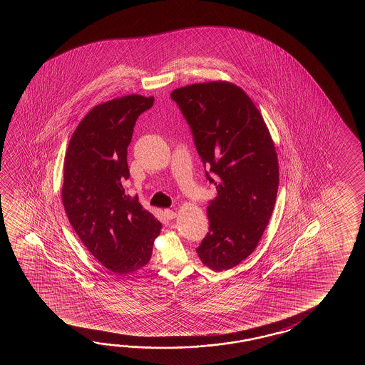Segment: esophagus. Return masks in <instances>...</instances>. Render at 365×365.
<instances>
[{"instance_id":"34e87169","label":"esophagus","mask_w":365,"mask_h":365,"mask_svg":"<svg viewBox=\"0 0 365 365\" xmlns=\"http://www.w3.org/2000/svg\"><path fill=\"white\" fill-rule=\"evenodd\" d=\"M164 214H165V217H167V219H175L176 217V211H173V210L171 209H167L164 210Z\"/></svg>"}]
</instances>
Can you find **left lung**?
<instances>
[{"label": "left lung", "mask_w": 365, "mask_h": 365, "mask_svg": "<svg viewBox=\"0 0 365 365\" xmlns=\"http://www.w3.org/2000/svg\"><path fill=\"white\" fill-rule=\"evenodd\" d=\"M171 96L217 186L207 207L209 232L197 253L214 272L232 269L253 253L272 217L279 185L272 134L253 101L231 82L184 86Z\"/></svg>", "instance_id": "left-lung-1"}]
</instances>
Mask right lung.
<instances>
[{"mask_svg":"<svg viewBox=\"0 0 365 365\" xmlns=\"http://www.w3.org/2000/svg\"><path fill=\"white\" fill-rule=\"evenodd\" d=\"M154 96L137 93L95 106L73 133L63 162V209L86 248L104 267L126 275L148 264L162 223L129 198L123 182L133 128Z\"/></svg>","mask_w":365,"mask_h":365,"instance_id":"right-lung-1","label":"right lung"}]
</instances>
